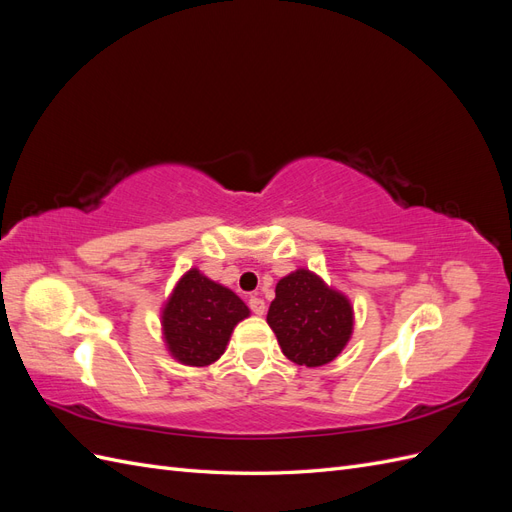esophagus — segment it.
<instances>
[{
	"mask_svg": "<svg viewBox=\"0 0 512 512\" xmlns=\"http://www.w3.org/2000/svg\"><path fill=\"white\" fill-rule=\"evenodd\" d=\"M250 309H252V312H254L256 316H262V314H265L267 305H265V301H262V299L252 297V299H250Z\"/></svg>",
	"mask_w": 512,
	"mask_h": 512,
	"instance_id": "34e87169",
	"label": "esophagus"
}]
</instances>
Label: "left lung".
Returning <instances> with one entry per match:
<instances>
[{
  "label": "left lung",
  "mask_w": 512,
  "mask_h": 512,
  "mask_svg": "<svg viewBox=\"0 0 512 512\" xmlns=\"http://www.w3.org/2000/svg\"><path fill=\"white\" fill-rule=\"evenodd\" d=\"M267 322L292 363L320 367L346 348L354 314L346 294L297 269L277 282Z\"/></svg>",
  "instance_id": "8db88e82"
}]
</instances>
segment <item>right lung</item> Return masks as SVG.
I'll list each match as a JSON object with an SVG mask.
<instances>
[{
    "label": "right lung",
    "instance_id": "add662e5",
    "mask_svg": "<svg viewBox=\"0 0 512 512\" xmlns=\"http://www.w3.org/2000/svg\"><path fill=\"white\" fill-rule=\"evenodd\" d=\"M247 316L250 309L235 292L190 269L162 309L164 344L183 365H211L224 354L232 329Z\"/></svg>",
    "mask_w": 512,
    "mask_h": 512
}]
</instances>
